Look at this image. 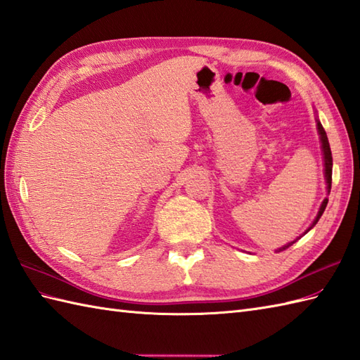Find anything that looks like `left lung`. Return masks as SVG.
<instances>
[{
    "label": "left lung",
    "mask_w": 360,
    "mask_h": 360,
    "mask_svg": "<svg viewBox=\"0 0 360 360\" xmlns=\"http://www.w3.org/2000/svg\"><path fill=\"white\" fill-rule=\"evenodd\" d=\"M316 126H317V132H319V137H321V143H322V153H323V166H325V169H323V174H325V180H326V191H328V194H330V191H331V177H333V155H331V148H330V143H328V137H326V132H325V129H323V126H322V123L319 122V118L316 117ZM326 205H328V197L325 198V200L322 202V205H321V207H319V212H317V215H316V219H314V221L311 223L309 225V228L305 231V233H303L302 236H305L309 229H313L314 228V225L316 223L319 221V219L322 217V214H323V211H325V207H326ZM300 236V237H302ZM299 237V238H300ZM297 242V238H295L294 242H291V243H288V245H283L282 248H278L277 251H283V250H286V248H290L292 243H295Z\"/></svg>",
    "instance_id": "1"
}]
</instances>
